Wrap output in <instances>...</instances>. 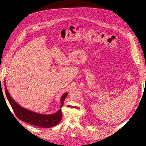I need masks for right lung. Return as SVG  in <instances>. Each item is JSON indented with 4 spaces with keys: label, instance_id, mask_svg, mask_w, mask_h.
<instances>
[{
    "label": "right lung",
    "instance_id": "1",
    "mask_svg": "<svg viewBox=\"0 0 146 146\" xmlns=\"http://www.w3.org/2000/svg\"><path fill=\"white\" fill-rule=\"evenodd\" d=\"M5 88L6 98L11 104L14 113L21 121L42 128H51L58 124L62 118L61 107L68 93L64 94L61 98V106L60 110L56 113L49 115L38 113L23 108L15 101L7 89L5 80Z\"/></svg>",
    "mask_w": 146,
    "mask_h": 146
}]
</instances>
